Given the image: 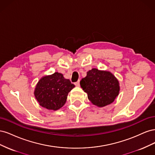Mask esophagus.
<instances>
[{
    "instance_id": "1",
    "label": "esophagus",
    "mask_w": 155,
    "mask_h": 155,
    "mask_svg": "<svg viewBox=\"0 0 155 155\" xmlns=\"http://www.w3.org/2000/svg\"><path fill=\"white\" fill-rule=\"evenodd\" d=\"M75 85L76 87H79V80H78L77 82L75 83Z\"/></svg>"
}]
</instances>
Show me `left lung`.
<instances>
[{"mask_svg": "<svg viewBox=\"0 0 155 155\" xmlns=\"http://www.w3.org/2000/svg\"><path fill=\"white\" fill-rule=\"evenodd\" d=\"M80 85L92 104L99 107L112 104L119 94V81L109 71L92 68L81 79Z\"/></svg>", "mask_w": 155, "mask_h": 155, "instance_id": "1", "label": "left lung"}]
</instances>
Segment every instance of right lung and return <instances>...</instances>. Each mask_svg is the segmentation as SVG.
I'll return each mask as SVG.
<instances>
[{"label": "right lung", "mask_w": 155, "mask_h": 155, "mask_svg": "<svg viewBox=\"0 0 155 155\" xmlns=\"http://www.w3.org/2000/svg\"><path fill=\"white\" fill-rule=\"evenodd\" d=\"M74 87L62 74L55 72L40 79L35 86L34 95L41 106L57 110L65 104L68 92Z\"/></svg>", "instance_id": "add662e5"}]
</instances>
